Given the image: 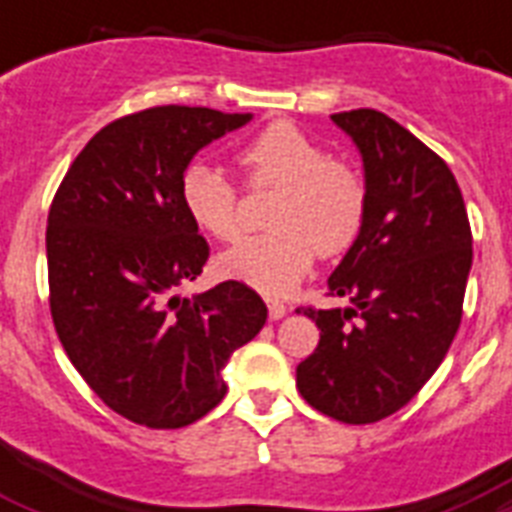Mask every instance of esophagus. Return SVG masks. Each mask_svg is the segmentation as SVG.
I'll list each match as a JSON object with an SVG mask.
<instances>
[{"label":"esophagus","mask_w":512,"mask_h":512,"mask_svg":"<svg viewBox=\"0 0 512 512\" xmlns=\"http://www.w3.org/2000/svg\"><path fill=\"white\" fill-rule=\"evenodd\" d=\"M287 305L284 303H279V300H268V316H271L273 321H279V319H284V316H287Z\"/></svg>","instance_id":"obj_1"}]
</instances>
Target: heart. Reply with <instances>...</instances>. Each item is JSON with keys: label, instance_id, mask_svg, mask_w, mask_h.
Returning a JSON list of instances; mask_svg holds the SVG:
<instances>
[{"label": "heart", "instance_id": "1", "mask_svg": "<svg viewBox=\"0 0 512 512\" xmlns=\"http://www.w3.org/2000/svg\"><path fill=\"white\" fill-rule=\"evenodd\" d=\"M249 188H279L268 225L220 257V271L263 292L287 295L311 271L313 257L348 252L364 231L369 188L345 159L329 156L319 140L289 122H273L239 148ZM180 199L193 223L217 241L239 239L241 193L207 162H193L180 177Z\"/></svg>", "mask_w": 512, "mask_h": 512}]
</instances>
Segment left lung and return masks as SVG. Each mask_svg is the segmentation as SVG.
<instances>
[{
  "label": "left lung",
  "instance_id": "1",
  "mask_svg": "<svg viewBox=\"0 0 512 512\" xmlns=\"http://www.w3.org/2000/svg\"><path fill=\"white\" fill-rule=\"evenodd\" d=\"M361 151L366 223L329 276L350 308H300L321 329L297 366L300 396L348 425L385 420L444 361L462 321L473 233L452 170L374 108L332 114ZM297 311V313H300Z\"/></svg>",
  "mask_w": 512,
  "mask_h": 512
}]
</instances>
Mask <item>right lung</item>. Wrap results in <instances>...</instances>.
Wrapping results in <instances>:
<instances>
[{"mask_svg":"<svg viewBox=\"0 0 512 512\" xmlns=\"http://www.w3.org/2000/svg\"><path fill=\"white\" fill-rule=\"evenodd\" d=\"M249 114L156 106L106 124L82 148L47 215L50 313L95 396L146 428H185L225 396L223 366L268 308L241 281L193 300L175 289L209 260L180 199L193 154Z\"/></svg>","mask_w":512,"mask_h":512,"instance_id":"right-lung-1","label":"right lung"}]
</instances>
